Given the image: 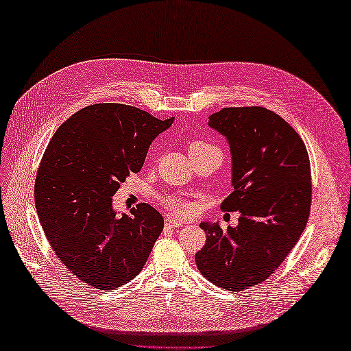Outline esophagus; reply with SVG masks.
I'll return each mask as SVG.
<instances>
[{
    "label": "esophagus",
    "instance_id": "obj_1",
    "mask_svg": "<svg viewBox=\"0 0 351 351\" xmlns=\"http://www.w3.org/2000/svg\"><path fill=\"white\" fill-rule=\"evenodd\" d=\"M183 224H186V222L180 221V219H176L174 217H167L165 218V227L168 228H176V227H182Z\"/></svg>",
    "mask_w": 351,
    "mask_h": 351
}]
</instances>
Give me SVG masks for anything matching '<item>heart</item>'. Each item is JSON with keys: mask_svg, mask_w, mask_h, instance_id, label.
<instances>
[{"mask_svg": "<svg viewBox=\"0 0 351 351\" xmlns=\"http://www.w3.org/2000/svg\"><path fill=\"white\" fill-rule=\"evenodd\" d=\"M208 146H214V145H209L204 141H192L189 145V154L202 151ZM161 202H162L164 208H167L169 212H173V214H176V215H187L193 209V205L190 204L189 199L180 196V195L164 196V197H161Z\"/></svg>", "mask_w": 351, "mask_h": 351, "instance_id": "b5f03b06", "label": "heart"}]
</instances>
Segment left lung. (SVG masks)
<instances>
[{
  "instance_id": "obj_1",
  "label": "left lung",
  "mask_w": 351,
  "mask_h": 351,
  "mask_svg": "<svg viewBox=\"0 0 351 351\" xmlns=\"http://www.w3.org/2000/svg\"><path fill=\"white\" fill-rule=\"evenodd\" d=\"M227 137L234 192L221 204L239 210L226 231L202 222L206 243L196 254L200 274L230 291L258 285L274 274L299 241L311 214V161L293 127L263 107H230L209 117Z\"/></svg>"
}]
</instances>
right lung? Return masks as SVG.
Segmentation results:
<instances>
[{
    "instance_id": "obj_1",
    "label": "right lung",
    "mask_w": 351,
    "mask_h": 351,
    "mask_svg": "<svg viewBox=\"0 0 351 351\" xmlns=\"http://www.w3.org/2000/svg\"><path fill=\"white\" fill-rule=\"evenodd\" d=\"M173 120L124 104L89 105L58 127L40 159L34 195L42 230L66 268L95 290L133 280L161 234L155 208L139 204L120 217L112 196Z\"/></svg>"
}]
</instances>
